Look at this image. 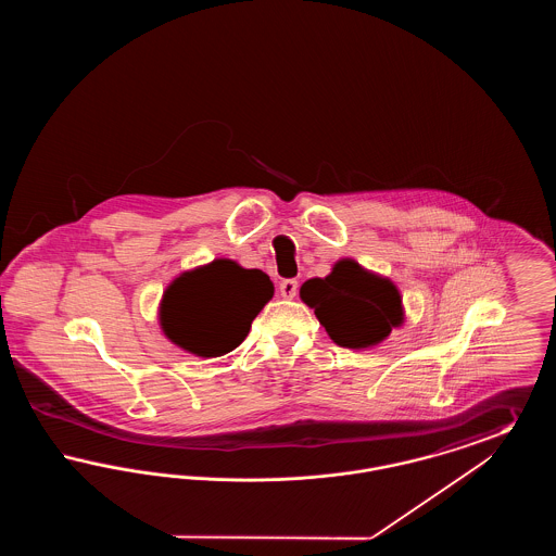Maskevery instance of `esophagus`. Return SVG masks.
<instances>
[{"instance_id":"1","label":"esophagus","mask_w":556,"mask_h":556,"mask_svg":"<svg viewBox=\"0 0 556 556\" xmlns=\"http://www.w3.org/2000/svg\"><path fill=\"white\" fill-rule=\"evenodd\" d=\"M279 291H281V298H286V300L295 298V293H298V281H295V279H283V281L279 283Z\"/></svg>"}]
</instances>
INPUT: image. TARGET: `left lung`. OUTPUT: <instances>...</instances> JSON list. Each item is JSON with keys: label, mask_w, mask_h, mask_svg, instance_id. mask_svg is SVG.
<instances>
[{"label": "left lung", "mask_w": 556, "mask_h": 556, "mask_svg": "<svg viewBox=\"0 0 556 556\" xmlns=\"http://www.w3.org/2000/svg\"><path fill=\"white\" fill-rule=\"evenodd\" d=\"M300 298L342 348H369L402 325V298L390 279L372 275L350 258L336 263L325 279H308Z\"/></svg>", "instance_id": "8db88e82"}]
</instances>
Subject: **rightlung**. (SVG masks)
<instances>
[{"mask_svg": "<svg viewBox=\"0 0 556 556\" xmlns=\"http://www.w3.org/2000/svg\"><path fill=\"white\" fill-rule=\"evenodd\" d=\"M273 291L263 270L220 258L187 270L168 286L160 304V325L164 336L187 352L204 358L223 356L245 340Z\"/></svg>", "mask_w": 556, "mask_h": 556, "instance_id": "add662e5", "label": "right lung"}]
</instances>
